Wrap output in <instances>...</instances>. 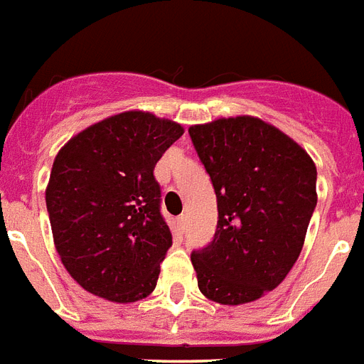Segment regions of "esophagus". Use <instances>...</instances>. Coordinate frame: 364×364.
<instances>
[{"label":"esophagus","instance_id":"esophagus-1","mask_svg":"<svg viewBox=\"0 0 364 364\" xmlns=\"http://www.w3.org/2000/svg\"><path fill=\"white\" fill-rule=\"evenodd\" d=\"M176 222H178L180 229H184L186 223H188V216H186V214H182V216H178V220H176Z\"/></svg>","mask_w":364,"mask_h":364}]
</instances>
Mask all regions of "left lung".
Returning a JSON list of instances; mask_svg holds the SVG:
<instances>
[{
  "label": "left lung",
  "instance_id": "1",
  "mask_svg": "<svg viewBox=\"0 0 364 364\" xmlns=\"http://www.w3.org/2000/svg\"><path fill=\"white\" fill-rule=\"evenodd\" d=\"M218 200L212 242L191 252L200 293L244 304L280 286L314 214L316 165L286 133L254 116L191 126Z\"/></svg>",
  "mask_w": 364,
  "mask_h": 364
}]
</instances>
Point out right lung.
I'll use <instances>...</instances> for the list:
<instances>
[{
	"label": "right lung",
	"mask_w": 364,
	"mask_h": 364,
	"mask_svg": "<svg viewBox=\"0 0 364 364\" xmlns=\"http://www.w3.org/2000/svg\"><path fill=\"white\" fill-rule=\"evenodd\" d=\"M184 127L127 110L86 127L58 152L46 186L54 244L73 280L135 302L156 289L173 244L154 167Z\"/></svg>",
	"instance_id": "right-lung-1"
}]
</instances>
